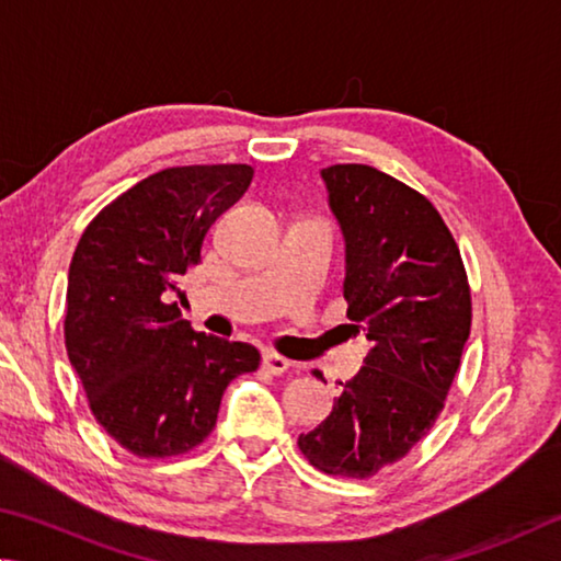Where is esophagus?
Listing matches in <instances>:
<instances>
[{
	"mask_svg": "<svg viewBox=\"0 0 561 561\" xmlns=\"http://www.w3.org/2000/svg\"><path fill=\"white\" fill-rule=\"evenodd\" d=\"M263 365L271 371V375H286V371L290 369V359L278 355V352H265Z\"/></svg>",
	"mask_w": 561,
	"mask_h": 561,
	"instance_id": "esophagus-1",
	"label": "esophagus"
}]
</instances>
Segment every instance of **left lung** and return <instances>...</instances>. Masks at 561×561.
Wrapping results in <instances>:
<instances>
[{"label": "left lung", "instance_id": "obj_1", "mask_svg": "<svg viewBox=\"0 0 561 561\" xmlns=\"http://www.w3.org/2000/svg\"><path fill=\"white\" fill-rule=\"evenodd\" d=\"M320 174L345 236L347 318L371 350L298 448L322 473L365 480L436 424L473 308L458 245L424 194L369 164H332Z\"/></svg>", "mask_w": 561, "mask_h": 561}]
</instances>
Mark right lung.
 <instances>
[{
    "mask_svg": "<svg viewBox=\"0 0 561 561\" xmlns=\"http://www.w3.org/2000/svg\"><path fill=\"white\" fill-rule=\"evenodd\" d=\"M251 180L249 164L170 167L107 204L76 245L66 352L95 421L133 456L199 446L229 381L259 369L253 345L196 332L167 302Z\"/></svg>",
    "mask_w": 561,
    "mask_h": 561,
    "instance_id": "add662e5",
    "label": "right lung"
}]
</instances>
